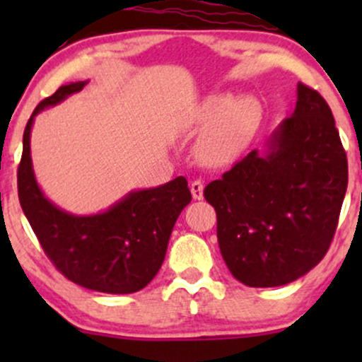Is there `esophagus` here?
Segmentation results:
<instances>
[{
    "label": "esophagus",
    "instance_id": "esophagus-1",
    "mask_svg": "<svg viewBox=\"0 0 362 362\" xmlns=\"http://www.w3.org/2000/svg\"><path fill=\"white\" fill-rule=\"evenodd\" d=\"M190 192H192V197L195 201H201V199L204 197V184H202L201 180H194L192 184H190Z\"/></svg>",
    "mask_w": 362,
    "mask_h": 362
}]
</instances>
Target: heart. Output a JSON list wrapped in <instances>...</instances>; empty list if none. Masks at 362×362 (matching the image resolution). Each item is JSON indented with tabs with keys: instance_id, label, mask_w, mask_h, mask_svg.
<instances>
[{
	"instance_id": "heart-1",
	"label": "heart",
	"mask_w": 362,
	"mask_h": 362,
	"mask_svg": "<svg viewBox=\"0 0 362 362\" xmlns=\"http://www.w3.org/2000/svg\"><path fill=\"white\" fill-rule=\"evenodd\" d=\"M262 107L257 98H236L231 93H216L202 102L197 126L206 127L195 144V155L207 167L233 163L250 146L259 132Z\"/></svg>"
}]
</instances>
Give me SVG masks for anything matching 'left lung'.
<instances>
[{"label": "left lung", "instance_id": "8db88e82", "mask_svg": "<svg viewBox=\"0 0 362 362\" xmlns=\"http://www.w3.org/2000/svg\"><path fill=\"white\" fill-rule=\"evenodd\" d=\"M347 190V158L330 107L298 83V100L264 151L253 149L204 189L235 279L276 288L323 259Z\"/></svg>", "mask_w": 362, "mask_h": 362}]
</instances>
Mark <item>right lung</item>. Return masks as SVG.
Instances as JSON below:
<instances>
[{
	"label": "right lung",
	"mask_w": 362,
	"mask_h": 362,
	"mask_svg": "<svg viewBox=\"0 0 362 362\" xmlns=\"http://www.w3.org/2000/svg\"><path fill=\"white\" fill-rule=\"evenodd\" d=\"M86 83L61 86L28 119L18 167L20 206L62 276L98 293H136L160 271L177 218L192 195L185 178L177 177L153 189L131 190L109 209L83 216L68 213L45 197L32 167V126L37 114L81 91Z\"/></svg>",
	"instance_id": "obj_1"
}]
</instances>
